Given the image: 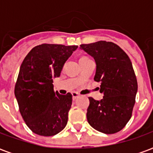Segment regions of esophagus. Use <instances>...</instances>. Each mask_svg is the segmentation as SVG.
<instances>
[{
	"label": "esophagus",
	"instance_id": "esophagus-1",
	"mask_svg": "<svg viewBox=\"0 0 153 153\" xmlns=\"http://www.w3.org/2000/svg\"><path fill=\"white\" fill-rule=\"evenodd\" d=\"M72 96H73V99L75 100L77 97H79V94L78 93H76V92H73V93H72Z\"/></svg>",
	"mask_w": 153,
	"mask_h": 153
}]
</instances>
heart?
I'll return each mask as SVG.
<instances>
[{
	"label": "heart",
	"mask_w": 153,
	"mask_h": 153,
	"mask_svg": "<svg viewBox=\"0 0 153 153\" xmlns=\"http://www.w3.org/2000/svg\"><path fill=\"white\" fill-rule=\"evenodd\" d=\"M86 58H88V57L83 56V57H81V58H80V60H82V59H86Z\"/></svg>",
	"instance_id": "heart-1"
}]
</instances>
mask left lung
Instances as JSON below:
<instances>
[{"mask_svg": "<svg viewBox=\"0 0 153 153\" xmlns=\"http://www.w3.org/2000/svg\"><path fill=\"white\" fill-rule=\"evenodd\" d=\"M80 48L95 59L94 80L101 82L103 98L89 97L87 120L96 130L107 134L120 131L130 120L138 83L128 55L111 42L82 44Z\"/></svg>", "mask_w": 153, "mask_h": 153, "instance_id": "left-lung-1", "label": "left lung"}]
</instances>
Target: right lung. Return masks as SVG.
Returning a JSON list of instances; mask_svg holds the SVG:
<instances>
[{
  "label": "right lung",
  "instance_id": "1",
  "mask_svg": "<svg viewBox=\"0 0 153 153\" xmlns=\"http://www.w3.org/2000/svg\"><path fill=\"white\" fill-rule=\"evenodd\" d=\"M78 46L44 43L33 47L19 69L15 95L28 127L41 136H53L66 126L72 95L55 92L53 79Z\"/></svg>",
  "mask_w": 153,
  "mask_h": 153
}]
</instances>
